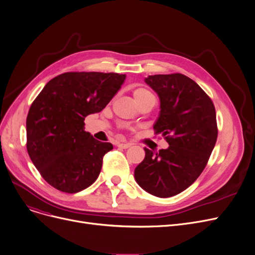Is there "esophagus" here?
I'll return each instance as SVG.
<instances>
[{"label": "esophagus", "mask_w": 255, "mask_h": 255, "mask_svg": "<svg viewBox=\"0 0 255 255\" xmlns=\"http://www.w3.org/2000/svg\"><path fill=\"white\" fill-rule=\"evenodd\" d=\"M117 146L121 149H128L131 146V143L130 142H119Z\"/></svg>", "instance_id": "34e87169"}]
</instances>
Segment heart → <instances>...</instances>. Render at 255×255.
<instances>
[{
	"label": "heart",
	"mask_w": 255,
	"mask_h": 255,
	"mask_svg": "<svg viewBox=\"0 0 255 255\" xmlns=\"http://www.w3.org/2000/svg\"><path fill=\"white\" fill-rule=\"evenodd\" d=\"M148 96H153V95L148 90H146V88H136V90L133 92L134 100H138V99L145 98Z\"/></svg>",
	"instance_id": "1"
}]
</instances>
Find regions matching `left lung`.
I'll list each match as a JSON object with an SVG mask.
<instances>
[{"label":"left lung","mask_w":255,"mask_h":255,"mask_svg":"<svg viewBox=\"0 0 255 255\" xmlns=\"http://www.w3.org/2000/svg\"><path fill=\"white\" fill-rule=\"evenodd\" d=\"M145 82L160 102L153 128L169 147L157 153L145 148L134 178L147 193L168 198L187 189L204 170L218 136L216 110L202 88L182 74L148 76Z\"/></svg>","instance_id":"8db88e82"}]
</instances>
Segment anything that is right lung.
<instances>
[{"mask_svg": "<svg viewBox=\"0 0 255 255\" xmlns=\"http://www.w3.org/2000/svg\"><path fill=\"white\" fill-rule=\"evenodd\" d=\"M126 75L64 73L50 80L32 103L26 122L27 150L42 178L64 193L92 185L103 156L114 149L83 130L84 119L100 113L123 85Z\"/></svg>", "mask_w": 255, "mask_h": 255, "instance_id": "right-lung-1", "label": "right lung"}]
</instances>
